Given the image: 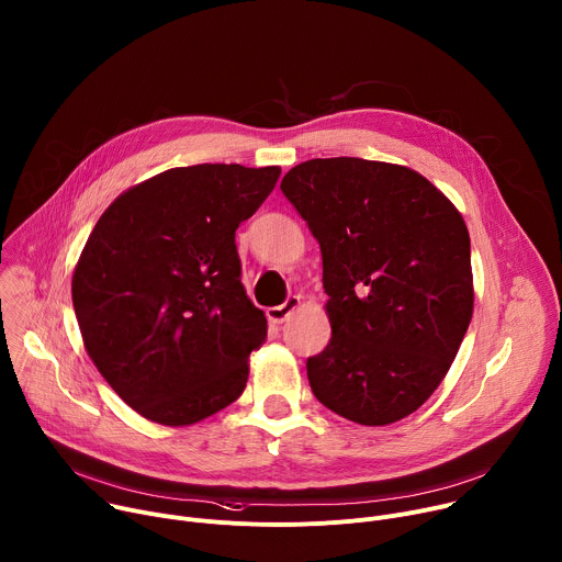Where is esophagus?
<instances>
[{
  "instance_id": "obj_1",
  "label": "esophagus",
  "mask_w": 562,
  "mask_h": 562,
  "mask_svg": "<svg viewBox=\"0 0 562 562\" xmlns=\"http://www.w3.org/2000/svg\"><path fill=\"white\" fill-rule=\"evenodd\" d=\"M300 306V295H289L282 304H278V306H269L267 308V317L271 319V323H276V325H282L284 319L295 311Z\"/></svg>"
}]
</instances>
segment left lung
Instances as JSON below:
<instances>
[{"instance_id": "left-lung-1", "label": "left lung", "mask_w": 562, "mask_h": 562, "mask_svg": "<svg viewBox=\"0 0 562 562\" xmlns=\"http://www.w3.org/2000/svg\"><path fill=\"white\" fill-rule=\"evenodd\" d=\"M323 251L331 340L306 360L327 409L384 427L423 407L447 375L473 313L469 231L418 171L317 157L280 184Z\"/></svg>"}]
</instances>
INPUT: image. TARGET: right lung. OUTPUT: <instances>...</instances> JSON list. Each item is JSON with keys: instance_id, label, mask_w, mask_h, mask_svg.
<instances>
[{"instance_id": "1", "label": "right lung", "mask_w": 562, "mask_h": 562, "mask_svg": "<svg viewBox=\"0 0 562 562\" xmlns=\"http://www.w3.org/2000/svg\"><path fill=\"white\" fill-rule=\"evenodd\" d=\"M280 167L195 165L117 195L91 231L70 291L85 349L150 423L195 425L245 391L267 317L239 280L235 228Z\"/></svg>"}]
</instances>
